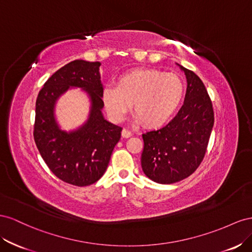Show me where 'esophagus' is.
Masks as SVG:
<instances>
[{
    "label": "esophagus",
    "instance_id": "1",
    "mask_svg": "<svg viewBox=\"0 0 252 252\" xmlns=\"http://www.w3.org/2000/svg\"><path fill=\"white\" fill-rule=\"evenodd\" d=\"M121 135H122V137H124V138H128V137H131L133 133L131 131L126 130V128H124V130H122V132H121Z\"/></svg>",
    "mask_w": 252,
    "mask_h": 252
}]
</instances>
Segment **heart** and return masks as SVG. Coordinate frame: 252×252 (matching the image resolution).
<instances>
[{"label": "heart", "instance_id": "heart-1", "mask_svg": "<svg viewBox=\"0 0 252 252\" xmlns=\"http://www.w3.org/2000/svg\"><path fill=\"white\" fill-rule=\"evenodd\" d=\"M184 93V82L177 75L138 68L121 75L117 86H105L102 101L114 120L124 119L133 103L136 119L148 127H158L175 114Z\"/></svg>", "mask_w": 252, "mask_h": 252}]
</instances>
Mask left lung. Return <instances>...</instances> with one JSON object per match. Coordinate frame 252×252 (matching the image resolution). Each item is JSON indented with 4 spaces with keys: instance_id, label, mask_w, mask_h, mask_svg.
<instances>
[{
    "instance_id": "obj_1",
    "label": "left lung",
    "mask_w": 252,
    "mask_h": 252,
    "mask_svg": "<svg viewBox=\"0 0 252 252\" xmlns=\"http://www.w3.org/2000/svg\"><path fill=\"white\" fill-rule=\"evenodd\" d=\"M177 65L187 79L182 109L166 126L142 134V171L162 185L183 181L198 168L214 124L212 102L203 81L193 71Z\"/></svg>"
}]
</instances>
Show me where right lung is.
I'll list each match as a JSON object with an SVG mask.
<instances>
[{"mask_svg": "<svg viewBox=\"0 0 252 252\" xmlns=\"http://www.w3.org/2000/svg\"><path fill=\"white\" fill-rule=\"evenodd\" d=\"M100 65V62L84 60L69 62L44 83L35 101L33 138L43 160L61 181L78 187L92 185L101 178L122 131L102 114ZM71 88H81L86 93L90 111L81 126L66 131L56 120L55 105Z\"/></svg>", "mask_w": 252, "mask_h": 252, "instance_id": "obj_1", "label": "right lung"}]
</instances>
